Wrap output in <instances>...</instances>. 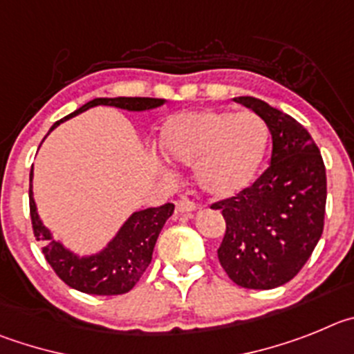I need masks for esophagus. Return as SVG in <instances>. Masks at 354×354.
Wrapping results in <instances>:
<instances>
[{
  "label": "esophagus",
  "instance_id": "34e87169",
  "mask_svg": "<svg viewBox=\"0 0 354 354\" xmlns=\"http://www.w3.org/2000/svg\"><path fill=\"white\" fill-rule=\"evenodd\" d=\"M196 208H197L196 203H194V201H190V199H181V201H178V203H176V212L178 213H190V212H194Z\"/></svg>",
  "mask_w": 354,
  "mask_h": 354
}]
</instances>
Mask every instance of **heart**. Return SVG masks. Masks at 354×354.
Instances as JSON below:
<instances>
[{"label": "heart", "mask_w": 354, "mask_h": 354, "mask_svg": "<svg viewBox=\"0 0 354 354\" xmlns=\"http://www.w3.org/2000/svg\"><path fill=\"white\" fill-rule=\"evenodd\" d=\"M162 149L183 165H197V183L213 197L236 196L259 171L270 130L250 111H197L171 116L162 127Z\"/></svg>", "instance_id": "obj_1"}]
</instances>
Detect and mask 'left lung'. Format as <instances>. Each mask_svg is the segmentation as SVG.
Masks as SVG:
<instances>
[{
    "label": "left lung",
    "mask_w": 354,
    "mask_h": 354,
    "mask_svg": "<svg viewBox=\"0 0 354 354\" xmlns=\"http://www.w3.org/2000/svg\"><path fill=\"white\" fill-rule=\"evenodd\" d=\"M234 102L268 125L272 160L250 187L212 205L225 221L216 254L234 284L273 289L304 268L323 234L326 171L319 148L295 118L259 98Z\"/></svg>",
    "instance_id": "left-lung-1"
}]
</instances>
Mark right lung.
Masks as SVG:
<instances>
[{
  "label": "right lung",
  "mask_w": 354,
  "mask_h": 354,
  "mask_svg": "<svg viewBox=\"0 0 354 354\" xmlns=\"http://www.w3.org/2000/svg\"><path fill=\"white\" fill-rule=\"evenodd\" d=\"M164 102V98L148 97L95 98L74 113H70L68 116L62 118L59 122L54 123L50 130L95 106H113L125 111H148L160 107ZM31 180H33V169L30 173V215L33 234L38 241L44 243L42 252L50 268L66 286L86 295L113 296L129 292L138 284L151 263L153 247L165 221L173 215V203L132 213L104 250L93 256L79 257L77 254L70 252L68 248L54 240L49 229L40 221L33 199V190H31Z\"/></svg>",
  "instance_id": "right-lung-1"
}]
</instances>
